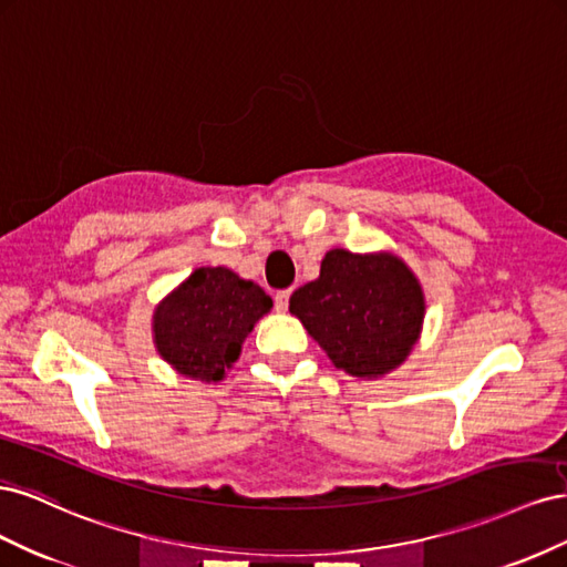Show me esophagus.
Wrapping results in <instances>:
<instances>
[{
  "instance_id": "34e87169",
  "label": "esophagus",
  "mask_w": 567,
  "mask_h": 567,
  "mask_svg": "<svg viewBox=\"0 0 567 567\" xmlns=\"http://www.w3.org/2000/svg\"><path fill=\"white\" fill-rule=\"evenodd\" d=\"M288 298H290V290H279V293L274 296V307H277V312L288 310Z\"/></svg>"
}]
</instances>
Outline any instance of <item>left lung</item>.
<instances>
[{
  "instance_id": "1",
  "label": "left lung",
  "mask_w": 567,
  "mask_h": 567,
  "mask_svg": "<svg viewBox=\"0 0 567 567\" xmlns=\"http://www.w3.org/2000/svg\"><path fill=\"white\" fill-rule=\"evenodd\" d=\"M296 315L336 369L379 379L398 369L416 346L425 315L419 279L392 252L333 248L319 279L290 296Z\"/></svg>"
}]
</instances>
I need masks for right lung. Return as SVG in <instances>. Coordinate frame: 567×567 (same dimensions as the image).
I'll list each match as a JSON object with an SVG mask.
<instances>
[{
	"instance_id": "add662e5",
	"label": "right lung",
	"mask_w": 567,
	"mask_h": 567,
	"mask_svg": "<svg viewBox=\"0 0 567 567\" xmlns=\"http://www.w3.org/2000/svg\"><path fill=\"white\" fill-rule=\"evenodd\" d=\"M269 310L271 298L257 284L227 267H198L156 307L153 342L177 373L219 383Z\"/></svg>"
}]
</instances>
